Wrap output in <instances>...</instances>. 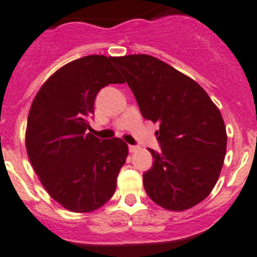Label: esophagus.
I'll return each instance as SVG.
<instances>
[{"instance_id":"obj_1","label":"esophagus","mask_w":257,"mask_h":257,"mask_svg":"<svg viewBox=\"0 0 257 257\" xmlns=\"http://www.w3.org/2000/svg\"><path fill=\"white\" fill-rule=\"evenodd\" d=\"M138 150H139V147H137V145H129V151L131 153H137Z\"/></svg>"}]
</instances>
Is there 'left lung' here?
Instances as JSON below:
<instances>
[{
	"label": "left lung",
	"instance_id": "obj_1",
	"mask_svg": "<svg viewBox=\"0 0 257 257\" xmlns=\"http://www.w3.org/2000/svg\"><path fill=\"white\" fill-rule=\"evenodd\" d=\"M145 119L159 123L160 153L143 175L148 196L167 210L201 203L219 178L226 153L220 110L196 81L154 56L113 58Z\"/></svg>",
	"mask_w": 257,
	"mask_h": 257
}]
</instances>
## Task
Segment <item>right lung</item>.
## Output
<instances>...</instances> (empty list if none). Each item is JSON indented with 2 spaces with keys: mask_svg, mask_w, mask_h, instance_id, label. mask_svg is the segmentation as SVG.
Wrapping results in <instances>:
<instances>
[{
  "mask_svg": "<svg viewBox=\"0 0 257 257\" xmlns=\"http://www.w3.org/2000/svg\"><path fill=\"white\" fill-rule=\"evenodd\" d=\"M113 58L88 55L54 72L32 102L26 131L29 161L54 201L88 213L114 194L128 145L88 133L94 98L104 86L121 83Z\"/></svg>",
  "mask_w": 257,
  "mask_h": 257,
  "instance_id": "right-lung-1",
  "label": "right lung"
}]
</instances>
